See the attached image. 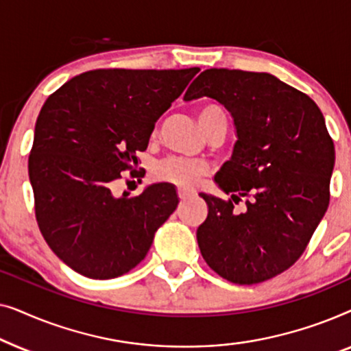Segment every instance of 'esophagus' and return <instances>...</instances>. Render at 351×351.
I'll return each instance as SVG.
<instances>
[{
	"mask_svg": "<svg viewBox=\"0 0 351 351\" xmlns=\"http://www.w3.org/2000/svg\"><path fill=\"white\" fill-rule=\"evenodd\" d=\"M177 195H179V198H180L182 203H184V201H186V199H190V198H191V193H190V191L182 190V189H179V191H177Z\"/></svg>",
	"mask_w": 351,
	"mask_h": 351,
	"instance_id": "esophagus-1",
	"label": "esophagus"
}]
</instances>
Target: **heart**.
<instances>
[{"mask_svg": "<svg viewBox=\"0 0 351 351\" xmlns=\"http://www.w3.org/2000/svg\"><path fill=\"white\" fill-rule=\"evenodd\" d=\"M217 119H227L225 113L215 105H206L198 112L199 126L206 132ZM208 172V166L203 161L196 160H182V158H171L162 161L158 166L156 174L161 179H166L172 184L179 185L184 190H191L198 184V180Z\"/></svg>", "mask_w": 351, "mask_h": 351, "instance_id": "b5f03b06", "label": "heart"}]
</instances>
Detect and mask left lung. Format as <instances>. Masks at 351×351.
Returning a JSON list of instances; mask_svg holds the SVG:
<instances>
[{"label":"left lung","instance_id":"left-lung-1","mask_svg":"<svg viewBox=\"0 0 351 351\" xmlns=\"http://www.w3.org/2000/svg\"><path fill=\"white\" fill-rule=\"evenodd\" d=\"M199 97L228 110L238 138L214 176L232 199L199 193L208 203L196 230L201 256L225 280L257 285L294 265L324 217L334 142L318 105L270 73L204 70L184 100ZM241 197L247 209L237 213Z\"/></svg>","mask_w":351,"mask_h":351}]
</instances>
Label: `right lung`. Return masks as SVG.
Listing matches in <instances>:
<instances>
[{"instance_id":"right-lung-1","label":"right lung","mask_w":351,"mask_h":351,"mask_svg":"<svg viewBox=\"0 0 351 351\" xmlns=\"http://www.w3.org/2000/svg\"><path fill=\"white\" fill-rule=\"evenodd\" d=\"M198 66L93 70L49 95L35 124L28 176L46 243L93 280H112L145 258L156 230L179 204L171 184L117 198L113 182L137 165L155 123ZM134 176V172H131Z\"/></svg>"}]
</instances>
